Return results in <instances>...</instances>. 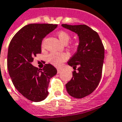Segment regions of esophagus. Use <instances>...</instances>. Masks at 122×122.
I'll list each match as a JSON object with an SVG mask.
<instances>
[{"instance_id": "obj_1", "label": "esophagus", "mask_w": 122, "mask_h": 122, "mask_svg": "<svg viewBox=\"0 0 122 122\" xmlns=\"http://www.w3.org/2000/svg\"><path fill=\"white\" fill-rule=\"evenodd\" d=\"M62 69H59V68L57 69V72H58V73H60V72H62Z\"/></svg>"}]
</instances>
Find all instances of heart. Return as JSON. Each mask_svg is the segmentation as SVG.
<instances>
[{
  "label": "heart",
  "instance_id": "b5f03b06",
  "mask_svg": "<svg viewBox=\"0 0 122 122\" xmlns=\"http://www.w3.org/2000/svg\"><path fill=\"white\" fill-rule=\"evenodd\" d=\"M57 36L61 42L64 44H67L69 41L71 39V35L65 30H60L57 32ZM44 40L42 41V45L44 44ZM71 47L72 48H76V44L72 43L71 44ZM68 58V55L67 53L64 52H54L51 53L48 56V60L54 66H59L62 64V62H64Z\"/></svg>",
  "mask_w": 122,
  "mask_h": 122
}]
</instances>
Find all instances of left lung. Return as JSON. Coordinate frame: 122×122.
I'll return each mask as SVG.
<instances>
[{
    "label": "left lung",
    "instance_id": "obj_1",
    "mask_svg": "<svg viewBox=\"0 0 122 122\" xmlns=\"http://www.w3.org/2000/svg\"><path fill=\"white\" fill-rule=\"evenodd\" d=\"M62 25L76 33L80 39L78 50L68 61V64L75 71L72 72L71 80L66 85L67 91L74 98H83L92 93L101 81L104 58V45L97 32L87 25Z\"/></svg>",
    "mask_w": 122,
    "mask_h": 122
}]
</instances>
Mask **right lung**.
I'll use <instances>...</instances> for the list:
<instances>
[{"instance_id": "right-lung-1", "label": "right lung", "mask_w": 122, "mask_h": 122, "mask_svg": "<svg viewBox=\"0 0 122 122\" xmlns=\"http://www.w3.org/2000/svg\"><path fill=\"white\" fill-rule=\"evenodd\" d=\"M57 27L47 23H31L22 27L11 39L7 53V67L15 87L25 98L40 102L48 95L51 78L56 68L45 64L42 69L31 64L34 57L41 53L44 37Z\"/></svg>"}]
</instances>
